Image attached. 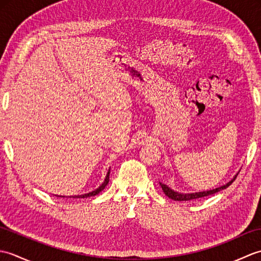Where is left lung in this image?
Returning a JSON list of instances; mask_svg holds the SVG:
<instances>
[{
    "instance_id": "obj_1",
    "label": "left lung",
    "mask_w": 261,
    "mask_h": 261,
    "mask_svg": "<svg viewBox=\"0 0 261 261\" xmlns=\"http://www.w3.org/2000/svg\"><path fill=\"white\" fill-rule=\"evenodd\" d=\"M237 175H234L233 178H232L230 181L226 182V184L219 186L216 188H213V190H208V191H203V192H195V193H179L176 192L174 190H171L169 186H167L166 184H163V182H159L160 186H162L164 193L166 194V196H168L169 198L174 199V201H192V199H196V198H201V197H205V196H210L213 195V194L218 193L222 190H225L226 187H229L232 182L234 181V179L237 178Z\"/></svg>"
}]
</instances>
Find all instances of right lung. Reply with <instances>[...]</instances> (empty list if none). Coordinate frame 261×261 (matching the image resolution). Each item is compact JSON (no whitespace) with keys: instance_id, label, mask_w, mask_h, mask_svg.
Returning <instances> with one entry per match:
<instances>
[{"instance_id":"1","label":"right lung","mask_w":261,"mask_h":261,"mask_svg":"<svg viewBox=\"0 0 261 261\" xmlns=\"http://www.w3.org/2000/svg\"><path fill=\"white\" fill-rule=\"evenodd\" d=\"M110 169H111V168H109L108 173H107V176H105V178H104V181L96 188V190H94V191H92V192H90V193H86V194H82V195H74V196H69V197H73V198H86V197H91V196L97 195V194L101 193V192L104 190V188H105V186L108 185L109 177H110ZM56 196H58V195H56ZM59 197H65V196H60V195H59ZM66 197H67V196H66Z\"/></svg>"}]
</instances>
